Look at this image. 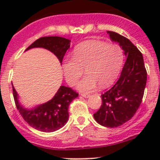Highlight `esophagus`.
<instances>
[{"label": "esophagus", "instance_id": "obj_1", "mask_svg": "<svg viewBox=\"0 0 160 160\" xmlns=\"http://www.w3.org/2000/svg\"><path fill=\"white\" fill-rule=\"evenodd\" d=\"M81 96L83 97V98H90V94H89V93H81Z\"/></svg>", "mask_w": 160, "mask_h": 160}]
</instances>
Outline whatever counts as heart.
<instances>
[{"label": "heart", "mask_w": 160, "mask_h": 160, "mask_svg": "<svg viewBox=\"0 0 160 160\" xmlns=\"http://www.w3.org/2000/svg\"><path fill=\"white\" fill-rule=\"evenodd\" d=\"M73 57L67 56L62 61V70L68 84H75L83 72L87 75L78 82L77 88L82 92H90L108 88L118 77L123 67L125 54L118 45L105 42L88 41L76 46Z\"/></svg>", "instance_id": "obj_1"}]
</instances>
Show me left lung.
<instances>
[{"instance_id": "obj_1", "label": "left lung", "mask_w": 160, "mask_h": 160, "mask_svg": "<svg viewBox=\"0 0 160 160\" xmlns=\"http://www.w3.org/2000/svg\"><path fill=\"white\" fill-rule=\"evenodd\" d=\"M111 41L119 43L126 56L120 77L110 90L101 94L102 104L93 114L98 124L116 128L129 121L142 103L147 72L143 56L133 43L114 32H108Z\"/></svg>"}]
</instances>
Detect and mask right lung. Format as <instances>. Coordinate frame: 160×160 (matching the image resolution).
I'll return each instance as SVG.
<instances>
[{
    "instance_id": "obj_1",
    "label": "right lung",
    "mask_w": 160,
    "mask_h": 160,
    "mask_svg": "<svg viewBox=\"0 0 160 160\" xmlns=\"http://www.w3.org/2000/svg\"><path fill=\"white\" fill-rule=\"evenodd\" d=\"M70 42L59 36L42 37L30 45L25 51L33 48H43L52 52L62 64V59L70 46ZM12 88L16 107L24 120L32 128L44 132H55L66 125L69 118V105L79 95L71 88L61 86L50 101L29 109L21 104L13 84Z\"/></svg>"
}]
</instances>
